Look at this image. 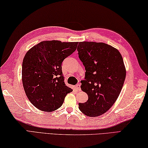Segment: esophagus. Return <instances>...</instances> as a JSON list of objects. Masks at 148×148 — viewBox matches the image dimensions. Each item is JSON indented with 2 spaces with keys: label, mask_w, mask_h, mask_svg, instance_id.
<instances>
[{
  "label": "esophagus",
  "mask_w": 148,
  "mask_h": 148,
  "mask_svg": "<svg viewBox=\"0 0 148 148\" xmlns=\"http://www.w3.org/2000/svg\"><path fill=\"white\" fill-rule=\"evenodd\" d=\"M76 89L77 90V91H81V86H80V84H76Z\"/></svg>",
  "instance_id": "34e87169"
}]
</instances>
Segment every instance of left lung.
Returning <instances> with one entry per match:
<instances>
[{
	"mask_svg": "<svg viewBox=\"0 0 148 148\" xmlns=\"http://www.w3.org/2000/svg\"><path fill=\"white\" fill-rule=\"evenodd\" d=\"M77 49L86 70L81 88L88 96L79 109L96 117L108 111L121 92L126 76L123 60L117 49L103 42H80Z\"/></svg>",
	"mask_w": 148,
	"mask_h": 148,
	"instance_id": "obj_1",
	"label": "left lung"
}]
</instances>
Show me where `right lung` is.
I'll return each mask as SVG.
<instances>
[{"mask_svg":"<svg viewBox=\"0 0 148 148\" xmlns=\"http://www.w3.org/2000/svg\"><path fill=\"white\" fill-rule=\"evenodd\" d=\"M78 42L42 41L28 51L22 64V82L30 102L40 111L51 112L60 108L67 94L62 64L72 54Z\"/></svg>","mask_w":148,"mask_h":148,"instance_id":"1","label":"right lung"}]
</instances>
